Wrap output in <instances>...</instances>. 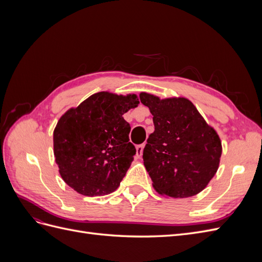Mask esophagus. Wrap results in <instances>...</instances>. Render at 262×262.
I'll list each match as a JSON object with an SVG mask.
<instances>
[{
  "label": "esophagus",
  "mask_w": 262,
  "mask_h": 262,
  "mask_svg": "<svg viewBox=\"0 0 262 262\" xmlns=\"http://www.w3.org/2000/svg\"><path fill=\"white\" fill-rule=\"evenodd\" d=\"M137 155L138 157H140L142 155V153H143V148H144V144H140V145H137Z\"/></svg>",
  "instance_id": "34e87169"
}]
</instances>
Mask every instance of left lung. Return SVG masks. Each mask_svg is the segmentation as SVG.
I'll return each instance as SVG.
<instances>
[{
    "label": "left lung",
    "instance_id": "1",
    "mask_svg": "<svg viewBox=\"0 0 262 262\" xmlns=\"http://www.w3.org/2000/svg\"><path fill=\"white\" fill-rule=\"evenodd\" d=\"M155 130L143 150L144 166L156 191L170 198L195 195L215 175L222 155L217 132L185 97L161 99L142 92Z\"/></svg>",
    "mask_w": 262,
    "mask_h": 262
}]
</instances>
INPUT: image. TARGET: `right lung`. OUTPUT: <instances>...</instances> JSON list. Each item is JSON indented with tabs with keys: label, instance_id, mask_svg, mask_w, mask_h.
I'll return each instance as SVG.
<instances>
[{
	"label": "right lung",
	"instance_id": "obj_1",
	"mask_svg": "<svg viewBox=\"0 0 262 262\" xmlns=\"http://www.w3.org/2000/svg\"><path fill=\"white\" fill-rule=\"evenodd\" d=\"M139 104L136 94L99 92L59 119L53 153L67 185L87 196L112 193L120 186L137 153L122 116Z\"/></svg>",
	"mask_w": 262,
	"mask_h": 262
}]
</instances>
